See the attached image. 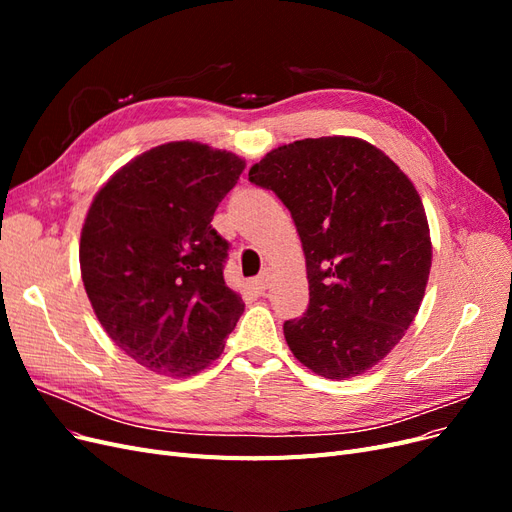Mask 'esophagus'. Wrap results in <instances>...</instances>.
<instances>
[{"label":"esophagus","mask_w":512,"mask_h":512,"mask_svg":"<svg viewBox=\"0 0 512 512\" xmlns=\"http://www.w3.org/2000/svg\"><path fill=\"white\" fill-rule=\"evenodd\" d=\"M252 286H254V290H258V292H265L267 286H269V275H267V273H260L258 277H254V280H252Z\"/></svg>","instance_id":"esophagus-1"}]
</instances>
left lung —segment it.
<instances>
[{"instance_id": "obj_1", "label": "left lung", "mask_w": 512, "mask_h": 512, "mask_svg": "<svg viewBox=\"0 0 512 512\" xmlns=\"http://www.w3.org/2000/svg\"><path fill=\"white\" fill-rule=\"evenodd\" d=\"M250 181L288 207L303 243L309 305L284 322L292 354L346 380L389 354L412 324L431 269L412 181L361 138H305L269 151Z\"/></svg>"}]
</instances>
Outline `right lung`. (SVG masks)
<instances>
[{"instance_id": "right-lung-1", "label": "right lung", "mask_w": 512, "mask_h": 512, "mask_svg": "<svg viewBox=\"0 0 512 512\" xmlns=\"http://www.w3.org/2000/svg\"><path fill=\"white\" fill-rule=\"evenodd\" d=\"M245 162L192 141L153 147L106 181L81 232V275L108 337L156 374L185 378L222 354L245 303L224 282L211 226Z\"/></svg>"}]
</instances>
